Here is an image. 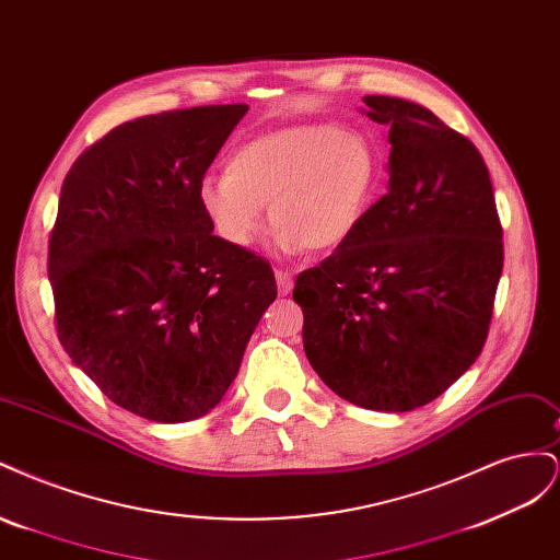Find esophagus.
I'll use <instances>...</instances> for the list:
<instances>
[{"label":"esophagus","instance_id":"obj_1","mask_svg":"<svg viewBox=\"0 0 560 560\" xmlns=\"http://www.w3.org/2000/svg\"><path fill=\"white\" fill-rule=\"evenodd\" d=\"M276 282H278V292L280 294H290L292 292V284H294L292 273H287V270H282V268H276Z\"/></svg>","mask_w":560,"mask_h":560}]
</instances>
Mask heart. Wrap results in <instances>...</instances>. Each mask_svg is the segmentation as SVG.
<instances>
[{
    "label": "heart",
    "mask_w": 560,
    "mask_h": 560,
    "mask_svg": "<svg viewBox=\"0 0 560 560\" xmlns=\"http://www.w3.org/2000/svg\"><path fill=\"white\" fill-rule=\"evenodd\" d=\"M378 177V151L364 132L303 124L243 144L229 173L202 182L200 206L233 249L259 243L270 208L280 252H334L362 226Z\"/></svg>",
    "instance_id": "obj_1"
}]
</instances>
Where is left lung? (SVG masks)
Returning <instances> with one entry per match:
<instances>
[{"label": "left lung", "instance_id": "1", "mask_svg": "<svg viewBox=\"0 0 560 560\" xmlns=\"http://www.w3.org/2000/svg\"><path fill=\"white\" fill-rule=\"evenodd\" d=\"M389 128V189L358 233L294 282L303 350L338 397L425 406L477 362L502 276V224L479 149L428 107L366 95Z\"/></svg>", "mask_w": 560, "mask_h": 560}]
</instances>
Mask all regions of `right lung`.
I'll return each instance as SVG.
<instances>
[{
	"instance_id": "add662e5",
	"label": "right lung",
	"mask_w": 560,
	"mask_h": 560,
	"mask_svg": "<svg viewBox=\"0 0 560 560\" xmlns=\"http://www.w3.org/2000/svg\"><path fill=\"white\" fill-rule=\"evenodd\" d=\"M247 105L140 116L72 163L48 235L58 341L100 393L156 422L222 401L278 287L233 249L200 186Z\"/></svg>"
}]
</instances>
